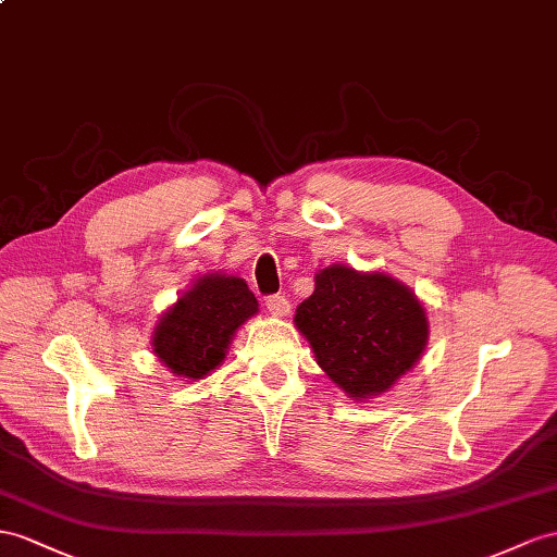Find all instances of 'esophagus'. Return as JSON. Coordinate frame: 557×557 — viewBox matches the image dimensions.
<instances>
[{
    "label": "esophagus",
    "instance_id": "1",
    "mask_svg": "<svg viewBox=\"0 0 557 557\" xmlns=\"http://www.w3.org/2000/svg\"><path fill=\"white\" fill-rule=\"evenodd\" d=\"M265 308H268V312L270 315H275V318H284L289 312V301H287V296H282V294H273V296H268L265 298Z\"/></svg>",
    "mask_w": 557,
    "mask_h": 557
}]
</instances>
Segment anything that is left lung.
<instances>
[{"instance_id": "obj_1", "label": "left lung", "mask_w": 557, "mask_h": 557, "mask_svg": "<svg viewBox=\"0 0 557 557\" xmlns=\"http://www.w3.org/2000/svg\"><path fill=\"white\" fill-rule=\"evenodd\" d=\"M294 324L352 400L393 388L428 344L425 308L407 284L341 263L315 275V292L296 308Z\"/></svg>"}]
</instances>
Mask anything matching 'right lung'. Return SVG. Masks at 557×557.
Here are the masks:
<instances>
[{"label":"right lung","mask_w":557,"mask_h":557,"mask_svg":"<svg viewBox=\"0 0 557 557\" xmlns=\"http://www.w3.org/2000/svg\"><path fill=\"white\" fill-rule=\"evenodd\" d=\"M256 312L259 301L245 280L202 275L157 322L152 352L171 374L205 379L223 362L235 332Z\"/></svg>","instance_id":"1"}]
</instances>
